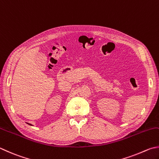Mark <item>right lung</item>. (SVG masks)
<instances>
[{"mask_svg": "<svg viewBox=\"0 0 159 159\" xmlns=\"http://www.w3.org/2000/svg\"><path fill=\"white\" fill-rule=\"evenodd\" d=\"M29 125H30V124H29Z\"/></svg>", "mask_w": 159, "mask_h": 159, "instance_id": "obj_1", "label": "right lung"}]
</instances>
